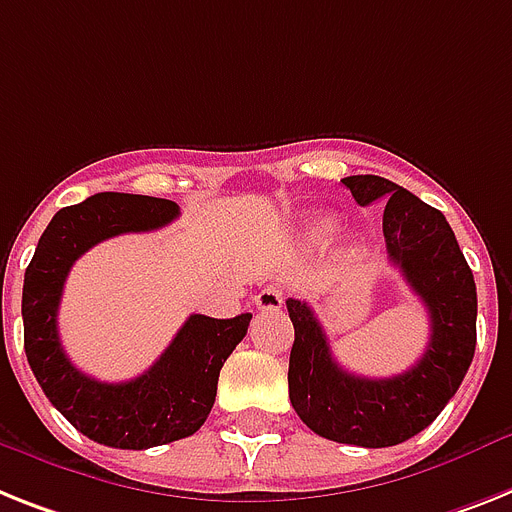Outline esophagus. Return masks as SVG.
<instances>
[{
	"label": "esophagus",
	"instance_id": "esophagus-1",
	"mask_svg": "<svg viewBox=\"0 0 512 512\" xmlns=\"http://www.w3.org/2000/svg\"><path fill=\"white\" fill-rule=\"evenodd\" d=\"M282 301H285V295H282L280 287L274 285H266L264 290L253 298V303H256L259 311H280Z\"/></svg>",
	"mask_w": 512,
	"mask_h": 512
}]
</instances>
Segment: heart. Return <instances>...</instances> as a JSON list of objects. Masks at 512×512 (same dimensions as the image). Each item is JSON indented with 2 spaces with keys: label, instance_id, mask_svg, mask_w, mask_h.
Wrapping results in <instances>:
<instances>
[{
  "label": "heart",
  "instance_id": "heart-1",
  "mask_svg": "<svg viewBox=\"0 0 512 512\" xmlns=\"http://www.w3.org/2000/svg\"><path fill=\"white\" fill-rule=\"evenodd\" d=\"M306 232H308V238H311V240L324 238V235H329V232H332V219H329V217H311V222L306 225Z\"/></svg>",
  "mask_w": 512,
  "mask_h": 512
}]
</instances>
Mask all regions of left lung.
Returning a JSON list of instances; mask_svg holds the SVG:
<instances>
[{
	"instance_id": "1",
	"label": "left lung",
	"mask_w": 512,
	"mask_h": 512,
	"mask_svg": "<svg viewBox=\"0 0 512 512\" xmlns=\"http://www.w3.org/2000/svg\"><path fill=\"white\" fill-rule=\"evenodd\" d=\"M361 206L384 204L387 259L403 272L429 314V345L398 377L350 374L332 358L314 308L287 298L295 327L290 403L319 437L356 447H392L416 437L450 403L476 350V282L442 211L377 175L342 177Z\"/></svg>"
}]
</instances>
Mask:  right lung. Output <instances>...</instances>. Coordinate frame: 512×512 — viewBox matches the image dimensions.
I'll return each mask as SVG.
<instances>
[{"instance_id":"1","label":"right lung","mask_w":512,"mask_h":512,"mask_svg":"<svg viewBox=\"0 0 512 512\" xmlns=\"http://www.w3.org/2000/svg\"><path fill=\"white\" fill-rule=\"evenodd\" d=\"M177 214V204L167 198L96 193L54 214L25 269L23 332L33 377L49 403L99 445L146 450L196 434L217 398L219 369L251 324V314H190L159 361L130 382H99L67 358L57 311L75 261L101 240L159 230Z\"/></svg>"}]
</instances>
